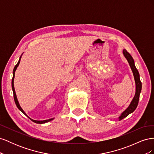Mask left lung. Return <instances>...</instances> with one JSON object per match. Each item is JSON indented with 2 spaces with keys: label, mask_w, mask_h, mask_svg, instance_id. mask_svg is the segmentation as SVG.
I'll return each instance as SVG.
<instances>
[{
  "label": "left lung",
  "mask_w": 154,
  "mask_h": 154,
  "mask_svg": "<svg viewBox=\"0 0 154 154\" xmlns=\"http://www.w3.org/2000/svg\"><path fill=\"white\" fill-rule=\"evenodd\" d=\"M123 53L125 56V57L126 58V59L127 60V61L130 65V68H131L133 74H134L135 82H136V94H135L134 98H133L132 101H131V103H130V105L128 106V108L126 109L122 114V115H121L119 117V120H122L123 118H126L127 116H128L130 114L132 113L133 112L136 110V109L137 106V105H138V102H139V95H140V93L141 91V88H142V83L140 80L139 74L137 69H136V66H135L134 60L133 58L132 57V56L127 52L126 49H123Z\"/></svg>",
  "instance_id": "obj_1"
}]
</instances>
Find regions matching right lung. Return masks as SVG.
Masks as SVG:
<instances>
[{
  "label": "right lung",
  "mask_w": 154,
  "mask_h": 154,
  "mask_svg": "<svg viewBox=\"0 0 154 154\" xmlns=\"http://www.w3.org/2000/svg\"><path fill=\"white\" fill-rule=\"evenodd\" d=\"M20 59H21V57H20V58H19V60H18V63H17V64L16 65V66H15V67H14V69H13V78H12V82H11V86H12V89H13V97H14V100H15V104H16V105H17V108L19 109L23 113V114H24L25 115H26V114L25 113V112L23 110V109L21 108V106H20V105H19V103H18V100H17V96H16V93H15V88H14V78H15V71H16V69H17V67L18 66V65H19V63H20ZM27 116V115H26ZM27 117H28V116H27ZM29 118V117H28ZM32 122H33L34 123H39V124H42V123H47V122H50V121H51V120H53L54 118H51V119H47V120H43V121H36V120H33V119H31L30 118H29Z\"/></svg>",
  "instance_id": "right-lung-1"
}]
</instances>
